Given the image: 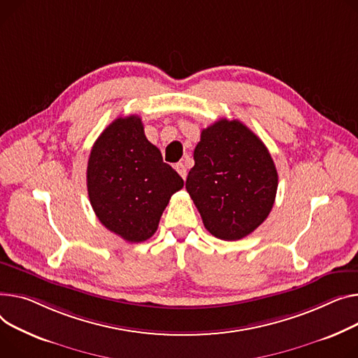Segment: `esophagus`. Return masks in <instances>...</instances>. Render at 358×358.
I'll use <instances>...</instances> for the list:
<instances>
[{"label": "esophagus", "mask_w": 358, "mask_h": 358, "mask_svg": "<svg viewBox=\"0 0 358 358\" xmlns=\"http://www.w3.org/2000/svg\"><path fill=\"white\" fill-rule=\"evenodd\" d=\"M176 170H177V173L182 177V180L187 178V166H185L184 162H177V164H176Z\"/></svg>", "instance_id": "34e87169"}]
</instances>
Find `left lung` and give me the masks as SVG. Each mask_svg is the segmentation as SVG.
<instances>
[{
    "instance_id": "left-lung-1",
    "label": "left lung",
    "mask_w": 358,
    "mask_h": 358,
    "mask_svg": "<svg viewBox=\"0 0 358 358\" xmlns=\"http://www.w3.org/2000/svg\"><path fill=\"white\" fill-rule=\"evenodd\" d=\"M185 188L213 236L239 241L269 216L278 173L257 135L224 117L201 131Z\"/></svg>"
}]
</instances>
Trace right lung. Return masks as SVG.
I'll list each match as a JSON object with an SVG mask.
<instances>
[{"label":"right lung","mask_w":358,"mask_h":358,"mask_svg":"<svg viewBox=\"0 0 358 358\" xmlns=\"http://www.w3.org/2000/svg\"><path fill=\"white\" fill-rule=\"evenodd\" d=\"M87 194L101 223L129 243L157 231L162 211L184 181L147 139L141 117H117L94 142Z\"/></svg>","instance_id":"obj_1"}]
</instances>
